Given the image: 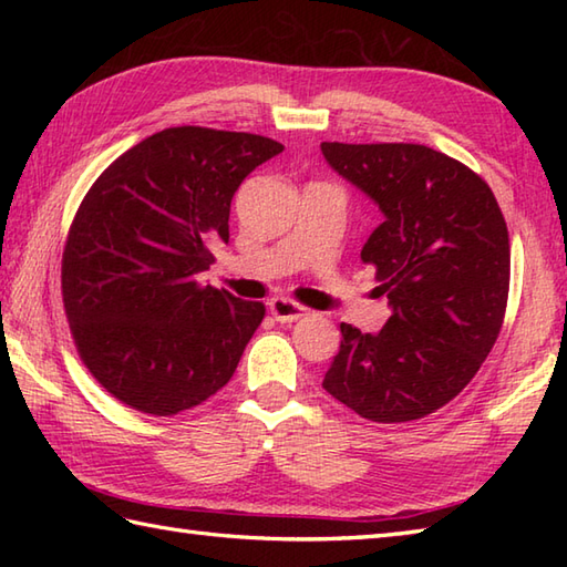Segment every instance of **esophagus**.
I'll return each mask as SVG.
<instances>
[{
    "mask_svg": "<svg viewBox=\"0 0 567 567\" xmlns=\"http://www.w3.org/2000/svg\"><path fill=\"white\" fill-rule=\"evenodd\" d=\"M270 315L280 321V323H292V321H297V319H302V317H307V309L302 307V305H297V302H292V299H287V297H275V299H270Z\"/></svg>",
    "mask_w": 567,
    "mask_h": 567,
    "instance_id": "obj_1",
    "label": "esophagus"
}]
</instances>
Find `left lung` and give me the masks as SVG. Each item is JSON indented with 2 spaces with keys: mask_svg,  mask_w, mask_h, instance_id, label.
Segmentation results:
<instances>
[{
  "mask_svg": "<svg viewBox=\"0 0 567 567\" xmlns=\"http://www.w3.org/2000/svg\"><path fill=\"white\" fill-rule=\"evenodd\" d=\"M321 153L384 214L360 258L375 265L392 307L378 333L341 323L323 390L378 424L433 414L465 390L499 336L507 221L483 177L429 146L333 141Z\"/></svg>",
  "mask_w": 567,
  "mask_h": 567,
  "instance_id": "1",
  "label": "left lung"
}]
</instances>
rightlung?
I'll return each instance as SVG.
<instances>
[{
    "mask_svg": "<svg viewBox=\"0 0 567 567\" xmlns=\"http://www.w3.org/2000/svg\"><path fill=\"white\" fill-rule=\"evenodd\" d=\"M285 146L175 126L94 179L63 250V307L82 363L131 409L173 416L231 380L262 302L202 285L228 244L238 185Z\"/></svg>",
    "mask_w": 567,
    "mask_h": 567,
    "instance_id": "obj_1",
    "label": "right lung"
}]
</instances>
